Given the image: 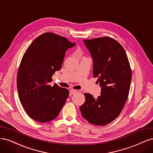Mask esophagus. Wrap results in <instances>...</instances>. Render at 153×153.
<instances>
[{
  "mask_svg": "<svg viewBox=\"0 0 153 153\" xmlns=\"http://www.w3.org/2000/svg\"><path fill=\"white\" fill-rule=\"evenodd\" d=\"M76 92V90H74V89H71L70 91H69V96H71L74 94H75Z\"/></svg>",
  "mask_w": 153,
  "mask_h": 153,
  "instance_id": "esophagus-1",
  "label": "esophagus"
}]
</instances>
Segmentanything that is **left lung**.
Instances as JSON below:
<instances>
[{
    "mask_svg": "<svg viewBox=\"0 0 153 153\" xmlns=\"http://www.w3.org/2000/svg\"><path fill=\"white\" fill-rule=\"evenodd\" d=\"M93 59V75L98 77L101 95L95 99L85 93L80 107L82 117L91 124L104 126L116 119L128 99L131 69L126 52L119 43L108 37L84 39Z\"/></svg>",
    "mask_w": 153,
    "mask_h": 153,
    "instance_id": "8db88e82",
    "label": "left lung"
}]
</instances>
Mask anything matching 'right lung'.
Masks as SVG:
<instances>
[{
	"label": "right lung",
	"mask_w": 153,
	"mask_h": 153,
	"mask_svg": "<svg viewBox=\"0 0 153 153\" xmlns=\"http://www.w3.org/2000/svg\"><path fill=\"white\" fill-rule=\"evenodd\" d=\"M75 45L64 37L46 32L25 51L18 70L17 88L23 107L35 121H52L66 103L69 91L50 82L61 69L66 51Z\"/></svg>",
	"instance_id": "add662e5"
}]
</instances>
